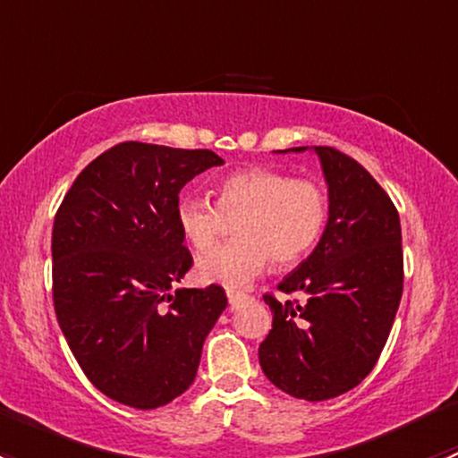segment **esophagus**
Returning <instances> with one entry per match:
<instances>
[{
    "instance_id": "1",
    "label": "esophagus",
    "mask_w": 458,
    "mask_h": 458,
    "mask_svg": "<svg viewBox=\"0 0 458 458\" xmlns=\"http://www.w3.org/2000/svg\"><path fill=\"white\" fill-rule=\"evenodd\" d=\"M248 299H250V297H248V294L234 293V290H228V301H230V306H233V308L242 306V303H246Z\"/></svg>"
}]
</instances>
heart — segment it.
<instances>
[{
	"instance_id": "heart-1",
	"label": "heart",
	"mask_w": 458,
	"mask_h": 458,
	"mask_svg": "<svg viewBox=\"0 0 458 458\" xmlns=\"http://www.w3.org/2000/svg\"><path fill=\"white\" fill-rule=\"evenodd\" d=\"M242 215L240 239L213 249L225 227V216ZM327 221V195L312 179H294L284 170L248 168L230 174L219 186V201L183 197L177 224L199 257L197 275L203 284L228 290L246 288L267 261L293 266L317 246Z\"/></svg>"
}]
</instances>
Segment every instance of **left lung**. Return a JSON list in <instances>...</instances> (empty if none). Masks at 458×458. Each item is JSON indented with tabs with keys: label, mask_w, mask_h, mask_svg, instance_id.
I'll use <instances>...</instances> for the list:
<instances>
[{
	"label": "left lung",
	"mask_w": 458,
	"mask_h": 458,
	"mask_svg": "<svg viewBox=\"0 0 458 458\" xmlns=\"http://www.w3.org/2000/svg\"><path fill=\"white\" fill-rule=\"evenodd\" d=\"M310 150L327 183V224L312 255L279 284L306 303L263 297L272 330L259 363L285 394L326 401L359 386L378 361L403 293V250L399 212L372 174L336 148Z\"/></svg>",
	"instance_id": "8db88e82"
}]
</instances>
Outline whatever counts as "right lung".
<instances>
[{
    "label": "right lung",
    "instance_id": "right-lung-1",
    "mask_svg": "<svg viewBox=\"0 0 458 458\" xmlns=\"http://www.w3.org/2000/svg\"><path fill=\"white\" fill-rule=\"evenodd\" d=\"M224 159L212 150L123 141L86 165L53 225V301L88 381L155 410L192 386L221 285L177 288L192 267L179 192Z\"/></svg>",
    "mask_w": 458,
    "mask_h": 458
}]
</instances>
